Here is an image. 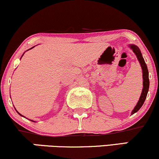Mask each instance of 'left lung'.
Listing matches in <instances>:
<instances>
[{
  "mask_svg": "<svg viewBox=\"0 0 159 159\" xmlns=\"http://www.w3.org/2000/svg\"><path fill=\"white\" fill-rule=\"evenodd\" d=\"M130 48H132L134 52L136 54V55L138 58L139 61L141 66H142V72H143V89L142 94H141V97L139 98V100L138 103L136 105V107H134V109L133 110L132 114L136 113L137 111L139 110L142 106L144 104V101H145V99L147 97V95H148V90H149V85H150V81H149V73H148V67H147V65L144 62V58L142 55V52L139 48L138 46H135V45H131Z\"/></svg>",
  "mask_w": 159,
  "mask_h": 159,
  "instance_id": "1",
  "label": "left lung"
}]
</instances>
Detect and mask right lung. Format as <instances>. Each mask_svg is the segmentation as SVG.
I'll use <instances>...</instances> for the list:
<instances>
[{
    "mask_svg": "<svg viewBox=\"0 0 159 159\" xmlns=\"http://www.w3.org/2000/svg\"><path fill=\"white\" fill-rule=\"evenodd\" d=\"M17 113H18V112H17ZM18 114H19V115H20V116H22V115L20 114V113H18Z\"/></svg>",
    "mask_w": 159,
    "mask_h": 159,
    "instance_id": "add662e5",
    "label": "right lung"
}]
</instances>
